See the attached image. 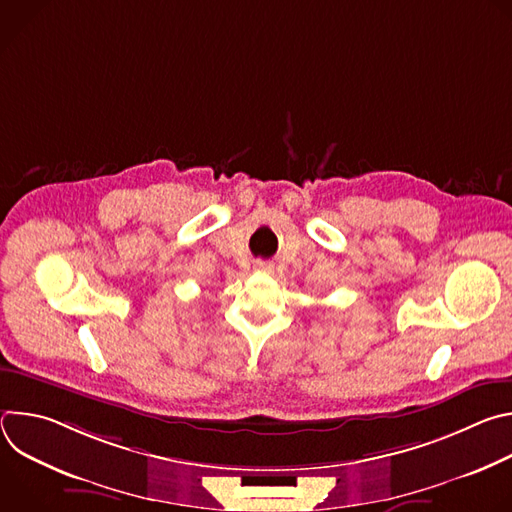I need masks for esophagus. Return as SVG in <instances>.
<instances>
[{
	"label": "esophagus",
	"mask_w": 512,
	"mask_h": 512,
	"mask_svg": "<svg viewBox=\"0 0 512 512\" xmlns=\"http://www.w3.org/2000/svg\"><path fill=\"white\" fill-rule=\"evenodd\" d=\"M255 269H257V271H263V273H271V271H273V263H269V261H257V263H255Z\"/></svg>",
	"instance_id": "obj_1"
}]
</instances>
